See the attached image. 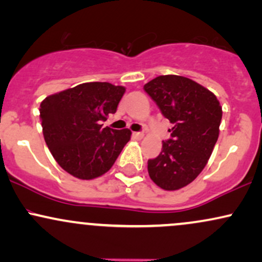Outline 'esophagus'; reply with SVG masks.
I'll use <instances>...</instances> for the list:
<instances>
[{
    "mask_svg": "<svg viewBox=\"0 0 262 262\" xmlns=\"http://www.w3.org/2000/svg\"><path fill=\"white\" fill-rule=\"evenodd\" d=\"M133 137L135 138V139H143L144 133L143 132H135V133H133Z\"/></svg>",
    "mask_w": 262,
    "mask_h": 262,
    "instance_id": "esophagus-1",
    "label": "esophagus"
}]
</instances>
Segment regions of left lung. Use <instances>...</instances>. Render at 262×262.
<instances>
[{"label":"left lung","mask_w":262,"mask_h":262,"mask_svg":"<svg viewBox=\"0 0 262 262\" xmlns=\"http://www.w3.org/2000/svg\"><path fill=\"white\" fill-rule=\"evenodd\" d=\"M144 90L173 127L161 152L148 160L150 179L166 191L193 181L208 162L218 140L222 107L209 90L191 79L162 75Z\"/></svg>","instance_id":"obj_1"}]
</instances>
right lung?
Here are the masks:
<instances>
[{
  "mask_svg": "<svg viewBox=\"0 0 262 262\" xmlns=\"http://www.w3.org/2000/svg\"><path fill=\"white\" fill-rule=\"evenodd\" d=\"M123 86L86 82L48 96L40 103L45 143L56 162L80 180L106 173L130 139L129 129L102 128L116 113Z\"/></svg>",
  "mask_w": 262,
  "mask_h": 262,
  "instance_id": "add662e5",
  "label": "right lung"
}]
</instances>
